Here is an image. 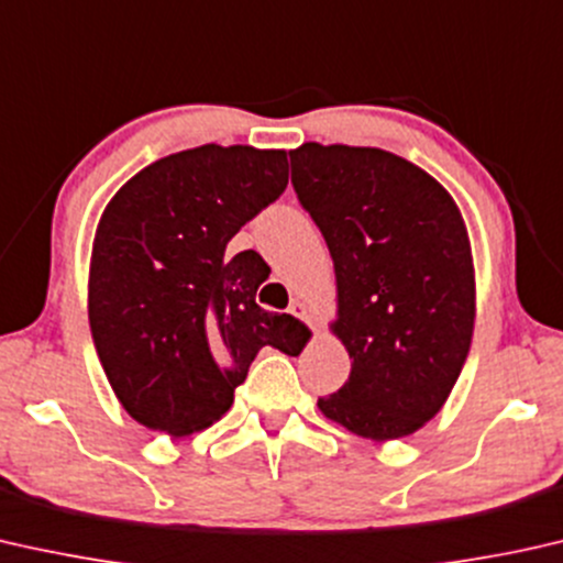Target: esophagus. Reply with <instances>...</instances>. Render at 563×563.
<instances>
[{
  "instance_id": "1",
  "label": "esophagus",
  "mask_w": 563,
  "mask_h": 563,
  "mask_svg": "<svg viewBox=\"0 0 563 563\" xmlns=\"http://www.w3.org/2000/svg\"><path fill=\"white\" fill-rule=\"evenodd\" d=\"M289 314H291V317H299V320H307V322H309V317H307V307L301 305L299 299H295V301H291V305H289Z\"/></svg>"
}]
</instances>
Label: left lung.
Masks as SVG:
<instances>
[{"label": "left lung", "mask_w": 563, "mask_h": 563, "mask_svg": "<svg viewBox=\"0 0 563 563\" xmlns=\"http://www.w3.org/2000/svg\"><path fill=\"white\" fill-rule=\"evenodd\" d=\"M289 157L297 198L335 264L330 330L353 357L345 386L317 406L357 437H409L452 394L475 330V266L457 202L376 146L307 142Z\"/></svg>", "instance_id": "1"}]
</instances>
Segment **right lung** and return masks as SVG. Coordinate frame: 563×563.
I'll return each mask as SVG.
<instances>
[{
	"label": "right lung",
	"instance_id": "add662e5",
	"mask_svg": "<svg viewBox=\"0 0 563 563\" xmlns=\"http://www.w3.org/2000/svg\"><path fill=\"white\" fill-rule=\"evenodd\" d=\"M289 183L284 150L202 144L136 173L106 206L88 274L96 353L126 413L185 437L231 409L266 345L299 322L266 312V264L228 241Z\"/></svg>",
	"mask_w": 563,
	"mask_h": 563
}]
</instances>
